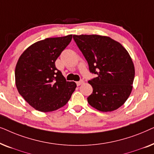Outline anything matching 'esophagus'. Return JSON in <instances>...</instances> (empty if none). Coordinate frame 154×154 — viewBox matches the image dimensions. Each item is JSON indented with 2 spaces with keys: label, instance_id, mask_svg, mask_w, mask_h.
I'll use <instances>...</instances> for the list:
<instances>
[{
  "label": "esophagus",
  "instance_id": "1",
  "mask_svg": "<svg viewBox=\"0 0 154 154\" xmlns=\"http://www.w3.org/2000/svg\"><path fill=\"white\" fill-rule=\"evenodd\" d=\"M83 83H84V81H83V80H81V81H77V82H76V85H77L78 86H79V85H82V84H83Z\"/></svg>",
  "mask_w": 154,
  "mask_h": 154
}]
</instances>
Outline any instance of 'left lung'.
Returning <instances> with one entry per match:
<instances>
[{
    "label": "left lung",
    "instance_id": "left-lung-1",
    "mask_svg": "<svg viewBox=\"0 0 154 154\" xmlns=\"http://www.w3.org/2000/svg\"><path fill=\"white\" fill-rule=\"evenodd\" d=\"M73 38L87 60L90 73L97 75L88 81L93 91L88 102L103 112L119 109L132 89L134 67L129 53L108 36L73 35Z\"/></svg>",
    "mask_w": 154,
    "mask_h": 154
}]
</instances>
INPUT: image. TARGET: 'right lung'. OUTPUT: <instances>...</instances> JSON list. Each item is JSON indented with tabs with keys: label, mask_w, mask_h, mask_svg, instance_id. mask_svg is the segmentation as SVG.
Listing matches in <instances>:
<instances>
[{
	"label": "right lung",
	"mask_w": 154,
	"mask_h": 154,
	"mask_svg": "<svg viewBox=\"0 0 154 154\" xmlns=\"http://www.w3.org/2000/svg\"><path fill=\"white\" fill-rule=\"evenodd\" d=\"M72 35L49 38L27 48L15 68V83L22 97L35 109L49 112L64 106L76 88L66 81L55 61L70 43Z\"/></svg>",
	"instance_id": "right-lung-1"
}]
</instances>
